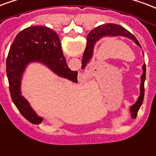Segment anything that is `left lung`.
Masks as SVG:
<instances>
[{
  "mask_svg": "<svg viewBox=\"0 0 156 156\" xmlns=\"http://www.w3.org/2000/svg\"><path fill=\"white\" fill-rule=\"evenodd\" d=\"M122 36L127 37L129 39H131L137 45L141 47L139 41L137 40L136 37L134 36L133 34L130 33L127 30L123 28L122 26L119 25H116V24H104L98 26L97 28L93 29V30L90 32L87 37V45H86V49L83 55V60H82V69H83L87 63H89L91 58L93 56V47L95 43L101 38L105 36ZM143 69V74L140 77L141 79V84H140V97L138 98V100L130 108L131 109V115L132 118H136V117L137 112L138 110L140 109V106L142 105L143 99H144V95H145V87H144V83L146 81V64H144L142 66Z\"/></svg>",
  "mask_w": 156,
  "mask_h": 156,
  "instance_id": "left-lung-1",
  "label": "left lung"
}]
</instances>
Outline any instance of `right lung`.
Masks as SVG:
<instances>
[{"label":"right lung","mask_w":156,"mask_h":156,"mask_svg":"<svg viewBox=\"0 0 156 156\" xmlns=\"http://www.w3.org/2000/svg\"><path fill=\"white\" fill-rule=\"evenodd\" d=\"M32 61L43 63L61 77L77 83L78 72L70 70L63 56L59 37L47 26H30L15 38L6 58V74L11 99L25 119L38 125V116L20 94V78L25 67Z\"/></svg>","instance_id":"obj_1"}]
</instances>
